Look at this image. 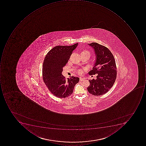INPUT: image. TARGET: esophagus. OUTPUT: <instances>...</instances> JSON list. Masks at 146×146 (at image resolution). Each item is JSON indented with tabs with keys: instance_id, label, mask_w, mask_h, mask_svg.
<instances>
[{
	"instance_id": "1",
	"label": "esophagus",
	"mask_w": 146,
	"mask_h": 146,
	"mask_svg": "<svg viewBox=\"0 0 146 146\" xmlns=\"http://www.w3.org/2000/svg\"><path fill=\"white\" fill-rule=\"evenodd\" d=\"M85 80L84 78H80V81H83Z\"/></svg>"
}]
</instances>
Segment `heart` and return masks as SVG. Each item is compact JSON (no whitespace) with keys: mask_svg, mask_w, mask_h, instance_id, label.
<instances>
[{"mask_svg":"<svg viewBox=\"0 0 146 146\" xmlns=\"http://www.w3.org/2000/svg\"><path fill=\"white\" fill-rule=\"evenodd\" d=\"M81 54L88 55H89L90 56V52L88 51L87 50L83 51L82 52H81ZM79 72H81V71H79Z\"/></svg>","mask_w":146,"mask_h":146,"instance_id":"b5f03b06","label":"heart"}]
</instances>
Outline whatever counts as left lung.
<instances>
[{
  "mask_svg": "<svg viewBox=\"0 0 146 146\" xmlns=\"http://www.w3.org/2000/svg\"><path fill=\"white\" fill-rule=\"evenodd\" d=\"M94 50L96 59L90 74H98L96 79L89 80L87 90L94 96L106 94L113 86L117 76V68L114 57L110 50L96 42L88 44Z\"/></svg>",
  "mask_w": 146,
  "mask_h": 146,
  "instance_id": "left-lung-1",
  "label": "left lung"
}]
</instances>
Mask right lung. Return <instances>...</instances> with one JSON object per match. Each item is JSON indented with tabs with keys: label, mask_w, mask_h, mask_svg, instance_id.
I'll return each instance as SVG.
<instances>
[{
	"label": "right lung",
	"mask_w": 146,
	"mask_h": 146,
	"mask_svg": "<svg viewBox=\"0 0 146 146\" xmlns=\"http://www.w3.org/2000/svg\"><path fill=\"white\" fill-rule=\"evenodd\" d=\"M78 45V43L72 46H56L48 52L44 59L43 81L52 94L58 98H64L71 95L79 82V78L71 76L66 79L62 74L63 67Z\"/></svg>",
	"instance_id": "obj_1"
}]
</instances>
